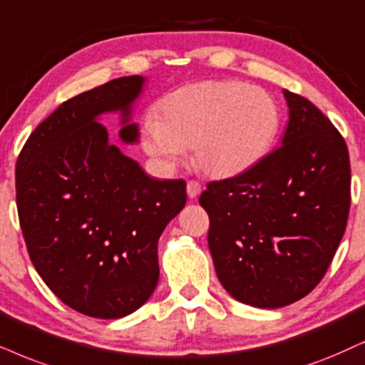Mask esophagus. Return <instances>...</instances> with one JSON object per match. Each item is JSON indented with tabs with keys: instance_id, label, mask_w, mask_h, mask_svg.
Wrapping results in <instances>:
<instances>
[{
	"instance_id": "esophagus-1",
	"label": "esophagus",
	"mask_w": 365,
	"mask_h": 365,
	"mask_svg": "<svg viewBox=\"0 0 365 365\" xmlns=\"http://www.w3.org/2000/svg\"><path fill=\"white\" fill-rule=\"evenodd\" d=\"M202 192V185L197 182V180H190V182H187V195L190 198H195L200 195Z\"/></svg>"
}]
</instances>
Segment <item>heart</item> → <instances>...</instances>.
<instances>
[{
  "label": "heart",
  "mask_w": 365,
  "mask_h": 365,
  "mask_svg": "<svg viewBox=\"0 0 365 365\" xmlns=\"http://www.w3.org/2000/svg\"><path fill=\"white\" fill-rule=\"evenodd\" d=\"M158 114L141 124L146 153L173 168L192 146L193 163L214 178L236 177L259 163L281 126L273 96L237 81L180 87L160 101Z\"/></svg>",
  "instance_id": "b5f03b06"
}]
</instances>
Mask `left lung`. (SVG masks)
Segmentation results:
<instances>
[{"mask_svg": "<svg viewBox=\"0 0 365 365\" xmlns=\"http://www.w3.org/2000/svg\"><path fill=\"white\" fill-rule=\"evenodd\" d=\"M283 141L232 178L207 183L215 273L230 297L281 308L324 278L345 232L350 160L345 140L317 106L284 91Z\"/></svg>", "mask_w": 365, "mask_h": 365, "instance_id": "left-lung-1", "label": "left lung"}]
</instances>
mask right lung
I'll use <instances>...</instances> for the list:
<instances>
[{
	"instance_id": "add662e5",
	"label": "right lung",
	"mask_w": 365,
	"mask_h": 365,
	"mask_svg": "<svg viewBox=\"0 0 365 365\" xmlns=\"http://www.w3.org/2000/svg\"><path fill=\"white\" fill-rule=\"evenodd\" d=\"M141 76L66 101L31 133L16 161V207L35 269L67 307L94 318L138 310L158 283V239L185 207L183 180H155L109 143L98 116L121 110L124 143Z\"/></svg>"
}]
</instances>
